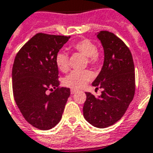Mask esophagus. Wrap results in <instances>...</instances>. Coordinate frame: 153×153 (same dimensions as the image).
<instances>
[{
    "label": "esophagus",
    "mask_w": 153,
    "mask_h": 153,
    "mask_svg": "<svg viewBox=\"0 0 153 153\" xmlns=\"http://www.w3.org/2000/svg\"><path fill=\"white\" fill-rule=\"evenodd\" d=\"M76 92H77V90H76V89H71V94H75Z\"/></svg>",
    "instance_id": "34e87169"
}]
</instances>
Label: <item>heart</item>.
I'll return each mask as SVG.
<instances>
[{"label":"heart","mask_w":153,"mask_h":153,"mask_svg":"<svg viewBox=\"0 0 153 153\" xmlns=\"http://www.w3.org/2000/svg\"><path fill=\"white\" fill-rule=\"evenodd\" d=\"M75 50L87 57L89 64L96 65L100 62V55L97 53V47L91 40L82 39L72 44ZM55 62L57 68L61 71L68 70V56L63 51L58 52L55 57ZM92 78V73L88 70L85 71H73L63 79V84L68 87L73 89L82 88Z\"/></svg>","instance_id":"obj_1"}]
</instances>
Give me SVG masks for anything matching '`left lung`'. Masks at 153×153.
Here are the masks:
<instances>
[{
	"label": "left lung",
	"instance_id": "obj_1",
	"mask_svg": "<svg viewBox=\"0 0 153 153\" xmlns=\"http://www.w3.org/2000/svg\"><path fill=\"white\" fill-rule=\"evenodd\" d=\"M104 48V63L92 85L103 89L96 97L85 92L83 115L91 125L104 128L123 117L135 92V73L132 53L120 38L109 31L96 33Z\"/></svg>",
	"mask_w": 153,
	"mask_h": 153
}]
</instances>
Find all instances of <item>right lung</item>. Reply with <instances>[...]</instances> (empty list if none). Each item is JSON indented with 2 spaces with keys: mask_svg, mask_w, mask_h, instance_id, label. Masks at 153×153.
<instances>
[{
  "mask_svg": "<svg viewBox=\"0 0 153 153\" xmlns=\"http://www.w3.org/2000/svg\"><path fill=\"white\" fill-rule=\"evenodd\" d=\"M70 37L39 33L16 55L12 68L14 98L28 123L48 130L61 120L70 89L59 88L55 57ZM56 90L49 95L48 89Z\"/></svg>",
  "mask_w": 153,
  "mask_h": 153,
  "instance_id": "1",
  "label": "right lung"
}]
</instances>
